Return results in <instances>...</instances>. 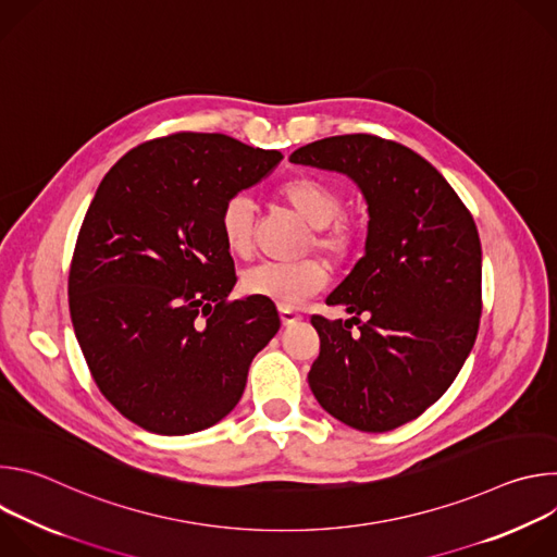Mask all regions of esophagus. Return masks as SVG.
I'll return each instance as SVG.
<instances>
[{"instance_id":"esophagus-1","label":"esophagus","mask_w":557,"mask_h":557,"mask_svg":"<svg viewBox=\"0 0 557 557\" xmlns=\"http://www.w3.org/2000/svg\"><path fill=\"white\" fill-rule=\"evenodd\" d=\"M280 320H282L284 326H293V324H297L301 320V312H297V310H293L288 306H280Z\"/></svg>"}]
</instances>
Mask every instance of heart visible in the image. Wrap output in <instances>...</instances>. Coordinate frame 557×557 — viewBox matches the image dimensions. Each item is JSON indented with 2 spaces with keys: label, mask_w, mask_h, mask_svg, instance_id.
<instances>
[{
  "label": "heart",
  "mask_w": 557,
  "mask_h": 557,
  "mask_svg": "<svg viewBox=\"0 0 557 557\" xmlns=\"http://www.w3.org/2000/svg\"><path fill=\"white\" fill-rule=\"evenodd\" d=\"M277 198L312 226L308 247L333 262L352 260L363 245L361 222L344 209V194L320 176H293L277 185ZM253 202L245 194L228 196L218 213L222 243L228 253L247 258L253 249ZM329 284V269L320 260L295 264H258L243 275L240 288L253 297H267L280 306H297Z\"/></svg>",
  "instance_id": "heart-1"
}]
</instances>
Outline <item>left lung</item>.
Returning a JSON list of instances; mask_svg holds the SVG:
<instances>
[{
  "instance_id": "8db88e82",
  "label": "left lung",
  "mask_w": 557,
  "mask_h": 557,
  "mask_svg": "<svg viewBox=\"0 0 557 557\" xmlns=\"http://www.w3.org/2000/svg\"><path fill=\"white\" fill-rule=\"evenodd\" d=\"M290 163L350 176L370 213L366 256L326 299L355 317H310L320 335L310 389L342 423L389 432L436 404L473 348L483 312L479 228L451 185L401 143L331 136L295 149Z\"/></svg>"
}]
</instances>
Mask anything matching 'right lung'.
<instances>
[{
    "label": "right lung",
    "instance_id": "right-lung-1",
    "mask_svg": "<svg viewBox=\"0 0 557 557\" xmlns=\"http://www.w3.org/2000/svg\"><path fill=\"white\" fill-rule=\"evenodd\" d=\"M280 161L224 134L176 132L129 149L101 181L70 262V317L97 387L138 428L181 436L224 419L280 331L271 299H228L237 277L218 226L222 202Z\"/></svg>",
    "mask_w": 557,
    "mask_h": 557
}]
</instances>
